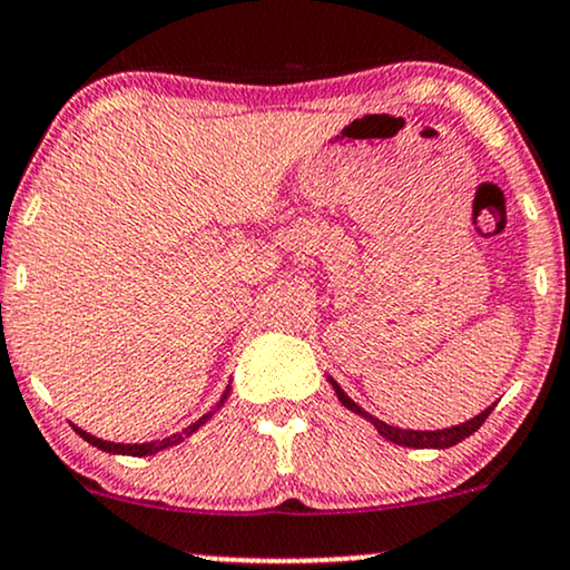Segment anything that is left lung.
I'll return each mask as SVG.
<instances>
[{"label":"left lung","mask_w":570,"mask_h":570,"mask_svg":"<svg viewBox=\"0 0 570 570\" xmlns=\"http://www.w3.org/2000/svg\"><path fill=\"white\" fill-rule=\"evenodd\" d=\"M330 384H332V387H335V393H337V397H340V403H343L345 409H351L353 413H358V416H364V419L372 421V424L376 426V432H380L384 440L395 442V445H403V448H438V450L453 448V445H458V442H463L465 438H469V434H474V432L479 430V426L484 424L487 416H490L492 409H494V405H490V409L479 413V416L469 419V421H465V424L450 426V430H438V432H416V430H401V426H390V424H384V421L374 419L372 413H366L364 409H361V405L353 403L351 397L345 395L343 390H340V384H337L335 380H330Z\"/></svg>","instance_id":"1"}]
</instances>
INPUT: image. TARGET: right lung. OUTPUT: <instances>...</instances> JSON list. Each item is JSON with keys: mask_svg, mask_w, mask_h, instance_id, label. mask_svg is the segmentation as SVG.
I'll return each mask as SVG.
<instances>
[{"mask_svg": "<svg viewBox=\"0 0 570 570\" xmlns=\"http://www.w3.org/2000/svg\"><path fill=\"white\" fill-rule=\"evenodd\" d=\"M227 393H230V390H225V395H222V401H219V405L225 403V397H227ZM217 405V409H219ZM214 413V411H212ZM212 413H206V416H202L198 421H194V424L188 426V430H183L180 434H173V438H167V440H159V442H144V445H122V442H107V440H99V438H94V434H88V432H83V430H78V426H72V430H76L80 438H83L86 442H91L94 448H99V450H105V453H117V455H154V453H159V450H165V448H169V445H177V442H183V438H188V434H194L198 426L202 424H206V421L212 419Z\"/></svg>", "mask_w": 570, "mask_h": 570, "instance_id": "1", "label": "right lung"}]
</instances>
